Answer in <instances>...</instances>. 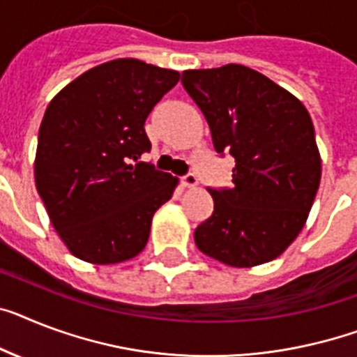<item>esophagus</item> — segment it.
<instances>
[{"mask_svg":"<svg viewBox=\"0 0 357 357\" xmlns=\"http://www.w3.org/2000/svg\"><path fill=\"white\" fill-rule=\"evenodd\" d=\"M197 184H199V178L193 173H188L185 176H182V185L184 188H190L191 190V188H197Z\"/></svg>","mask_w":357,"mask_h":357,"instance_id":"34e87169","label":"esophagus"}]
</instances>
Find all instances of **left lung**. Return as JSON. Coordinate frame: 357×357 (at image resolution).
<instances>
[{"instance_id": "8db88e82", "label": "left lung", "mask_w": 357, "mask_h": 357, "mask_svg": "<svg viewBox=\"0 0 357 357\" xmlns=\"http://www.w3.org/2000/svg\"><path fill=\"white\" fill-rule=\"evenodd\" d=\"M217 153L235 158L234 188L208 190L213 213L197 248L234 268L279 257L301 234L321 182L310 114L281 85L238 63L182 73Z\"/></svg>"}]
</instances>
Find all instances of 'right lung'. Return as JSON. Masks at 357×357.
Wrapping results in <instances>:
<instances>
[{
	"label": "right lung",
	"instance_id": "right-lung-1",
	"mask_svg": "<svg viewBox=\"0 0 357 357\" xmlns=\"http://www.w3.org/2000/svg\"><path fill=\"white\" fill-rule=\"evenodd\" d=\"M181 75L135 58L85 70L47 105L34 181L75 257L116 264L146 248L155 211L178 178L138 160L151 149L144 123Z\"/></svg>",
	"mask_w": 357,
	"mask_h": 357
}]
</instances>
